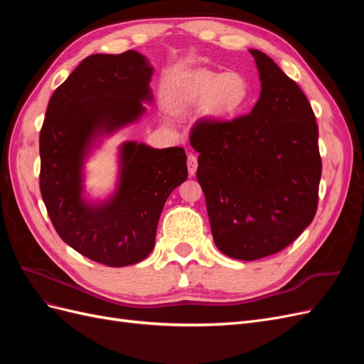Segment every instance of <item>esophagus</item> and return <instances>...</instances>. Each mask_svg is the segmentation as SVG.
<instances>
[{
    "mask_svg": "<svg viewBox=\"0 0 364 364\" xmlns=\"http://www.w3.org/2000/svg\"><path fill=\"white\" fill-rule=\"evenodd\" d=\"M186 165H188L190 176H194L196 171H197V167H199V164H197V158L194 155H188V161H186Z\"/></svg>",
    "mask_w": 364,
    "mask_h": 364,
    "instance_id": "esophagus-1",
    "label": "esophagus"
}]
</instances>
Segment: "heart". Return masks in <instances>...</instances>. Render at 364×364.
Segmentation results:
<instances>
[{
  "label": "heart",
  "instance_id": "1",
  "mask_svg": "<svg viewBox=\"0 0 364 364\" xmlns=\"http://www.w3.org/2000/svg\"><path fill=\"white\" fill-rule=\"evenodd\" d=\"M249 95L250 86L243 74L194 70L173 80L167 92V103L178 114L202 105L203 117L226 119L246 106Z\"/></svg>",
  "mask_w": 364,
  "mask_h": 364
}]
</instances>
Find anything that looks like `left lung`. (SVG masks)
Listing matches in <instances>:
<instances>
[{
    "mask_svg": "<svg viewBox=\"0 0 364 364\" xmlns=\"http://www.w3.org/2000/svg\"><path fill=\"white\" fill-rule=\"evenodd\" d=\"M261 92L250 114L199 119L191 147L214 243L225 255H273L313 222L322 161L318 129L305 94L267 54L250 48Z\"/></svg>",
    "mask_w": 364,
    "mask_h": 364,
    "instance_id": "obj_1",
    "label": "left lung"
}]
</instances>
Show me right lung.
I'll return each mask as SVG.
<instances>
[{"label": "right lung", "instance_id": "add662e5", "mask_svg": "<svg viewBox=\"0 0 364 364\" xmlns=\"http://www.w3.org/2000/svg\"><path fill=\"white\" fill-rule=\"evenodd\" d=\"M153 67L135 50L91 54L50 98L43 119L41 194L59 237L109 267L144 259L155 247L165 200L188 178L182 147L124 141L117 181L103 199L86 191V162L103 141L146 114Z\"/></svg>", "mask_w": 364, "mask_h": 364}]
</instances>
